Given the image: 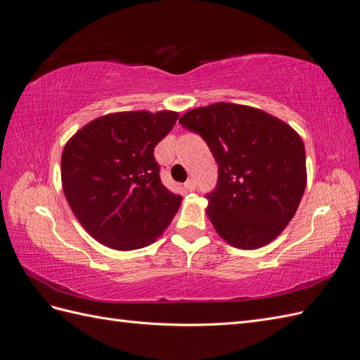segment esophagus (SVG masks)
I'll return each mask as SVG.
<instances>
[{
	"instance_id": "obj_1",
	"label": "esophagus",
	"mask_w": 360,
	"mask_h": 360,
	"mask_svg": "<svg viewBox=\"0 0 360 360\" xmlns=\"http://www.w3.org/2000/svg\"><path fill=\"white\" fill-rule=\"evenodd\" d=\"M185 189L188 191V193H193V191H195V181L193 179H189L186 183H185Z\"/></svg>"
}]
</instances>
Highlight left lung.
<instances>
[{
    "label": "left lung",
    "mask_w": 360,
    "mask_h": 360,
    "mask_svg": "<svg viewBox=\"0 0 360 360\" xmlns=\"http://www.w3.org/2000/svg\"><path fill=\"white\" fill-rule=\"evenodd\" d=\"M179 122L206 141L219 179L207 215L221 238L255 250L282 233L307 186L305 146L291 126L260 109L215 103Z\"/></svg>",
    "instance_id": "1"
}]
</instances>
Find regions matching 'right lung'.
Here are the masks:
<instances>
[{"label": "right lung", "mask_w": 360, "mask_h": 360, "mask_svg": "<svg viewBox=\"0 0 360 360\" xmlns=\"http://www.w3.org/2000/svg\"><path fill=\"white\" fill-rule=\"evenodd\" d=\"M177 118L172 110L110 114L68 141L61 155L63 191L95 240L120 251L139 250L169 226L181 195L160 180L154 148Z\"/></svg>", "instance_id": "obj_1"}]
</instances>
